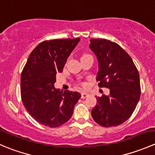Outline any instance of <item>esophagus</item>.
I'll return each mask as SVG.
<instances>
[{
  "mask_svg": "<svg viewBox=\"0 0 155 155\" xmlns=\"http://www.w3.org/2000/svg\"><path fill=\"white\" fill-rule=\"evenodd\" d=\"M89 96V94L87 93V92H83V93H82V98H86L87 97Z\"/></svg>",
  "mask_w": 155,
  "mask_h": 155,
  "instance_id": "1",
  "label": "esophagus"
}]
</instances>
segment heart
Masks as SVG:
<instances>
[{
	"label": "heart",
	"instance_id": "obj_1",
	"mask_svg": "<svg viewBox=\"0 0 155 155\" xmlns=\"http://www.w3.org/2000/svg\"><path fill=\"white\" fill-rule=\"evenodd\" d=\"M84 55H87V54H84ZM84 55H83V56H84Z\"/></svg>",
	"mask_w": 155,
	"mask_h": 155
}]
</instances>
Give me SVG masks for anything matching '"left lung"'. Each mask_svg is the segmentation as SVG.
<instances>
[{
	"label": "left lung",
	"mask_w": 155,
	"mask_h": 155,
	"mask_svg": "<svg viewBox=\"0 0 155 155\" xmlns=\"http://www.w3.org/2000/svg\"><path fill=\"white\" fill-rule=\"evenodd\" d=\"M90 42L98 62V85L109 89V95L97 97L92 117L103 127L120 125L131 116L139 102L140 74L130 56L118 44L106 39Z\"/></svg>",
	"instance_id": "1"
}]
</instances>
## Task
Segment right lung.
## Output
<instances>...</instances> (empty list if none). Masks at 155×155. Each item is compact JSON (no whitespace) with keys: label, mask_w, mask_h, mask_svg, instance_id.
<instances>
[{"label":"right lung","mask_w":155,"mask_h":155,"mask_svg":"<svg viewBox=\"0 0 155 155\" xmlns=\"http://www.w3.org/2000/svg\"><path fill=\"white\" fill-rule=\"evenodd\" d=\"M80 39L43 41L31 51L21 75V101L40 124L57 127L70 120L81 97L79 92L60 91L54 86Z\"/></svg>","instance_id":"1"}]
</instances>
